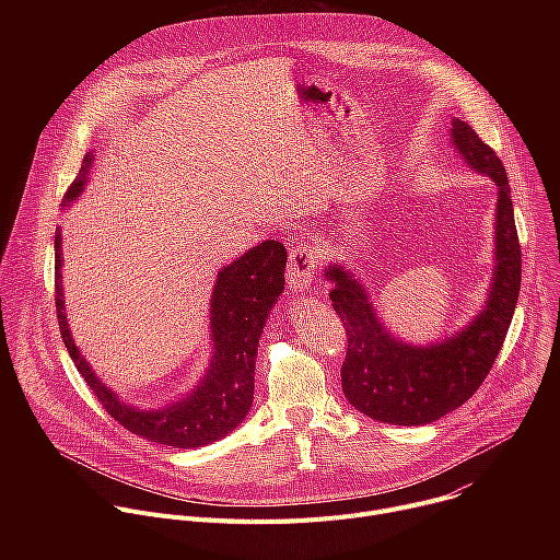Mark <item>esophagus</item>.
<instances>
[{"instance_id":"34e87169","label":"esophagus","mask_w":560,"mask_h":560,"mask_svg":"<svg viewBox=\"0 0 560 560\" xmlns=\"http://www.w3.org/2000/svg\"><path fill=\"white\" fill-rule=\"evenodd\" d=\"M316 268H318L316 253H312L307 248H294L290 253L288 270H285L290 288L296 290V292H305L312 285V281H314Z\"/></svg>"}]
</instances>
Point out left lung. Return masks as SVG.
I'll list each match as a JSON object with an SVG mask.
<instances>
[{"label": "left lung", "mask_w": 560, "mask_h": 560, "mask_svg": "<svg viewBox=\"0 0 560 560\" xmlns=\"http://www.w3.org/2000/svg\"><path fill=\"white\" fill-rule=\"evenodd\" d=\"M452 143L471 171L490 177L499 188L494 275L483 310L460 332L439 343L410 346L381 324L352 272L341 264L324 272L335 283L332 307L348 332L343 394L359 412L381 423L425 425L460 408L492 370L518 301L521 244L503 162L460 119L452 121Z\"/></svg>", "instance_id": "8db88e82"}]
</instances>
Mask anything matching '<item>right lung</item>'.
<instances>
[{
    "instance_id": "1",
    "label": "right lung",
    "mask_w": 560,
    "mask_h": 560,
    "mask_svg": "<svg viewBox=\"0 0 560 560\" xmlns=\"http://www.w3.org/2000/svg\"><path fill=\"white\" fill-rule=\"evenodd\" d=\"M93 152H89L61 206H70L84 192ZM285 248L279 242H264L236 261L223 266L210 299L212 359L197 387L162 410H139L119 401L102 383L70 337L61 288V230L55 232V305L59 332L74 368L91 385L104 410L128 432L152 443L171 447H201L230 434L242 423L255 398V361L259 339L272 305L285 283Z\"/></svg>"
}]
</instances>
